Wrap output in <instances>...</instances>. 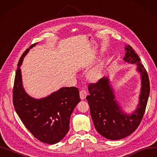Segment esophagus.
I'll return each instance as SVG.
<instances>
[{
  "label": "esophagus",
  "mask_w": 157,
  "mask_h": 157,
  "mask_svg": "<svg viewBox=\"0 0 157 157\" xmlns=\"http://www.w3.org/2000/svg\"><path fill=\"white\" fill-rule=\"evenodd\" d=\"M87 92L86 90H85V89H81L80 91V98H81V100H84L86 98V97L87 96Z\"/></svg>",
  "instance_id": "34e87169"
}]
</instances>
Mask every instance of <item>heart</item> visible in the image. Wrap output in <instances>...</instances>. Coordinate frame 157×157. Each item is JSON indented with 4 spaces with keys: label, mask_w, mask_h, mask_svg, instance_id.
<instances>
[{
    "label": "heart",
    "mask_w": 157,
    "mask_h": 157,
    "mask_svg": "<svg viewBox=\"0 0 157 157\" xmlns=\"http://www.w3.org/2000/svg\"><path fill=\"white\" fill-rule=\"evenodd\" d=\"M100 75V67H96L93 68L92 70L90 71L88 73V77L90 78L91 80H97Z\"/></svg>",
    "instance_id": "b5f03b06"
}]
</instances>
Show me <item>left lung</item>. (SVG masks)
<instances>
[{"label":"left lung","instance_id":"8db88e82","mask_svg":"<svg viewBox=\"0 0 157 157\" xmlns=\"http://www.w3.org/2000/svg\"><path fill=\"white\" fill-rule=\"evenodd\" d=\"M124 61L137 65L141 75V90L137 109L131 115L124 113L115 100L113 89L108 78H101L96 83H90V94L86 100L96 131L105 138L117 140L129 136L137 129L145 112L150 93V82L141 59L131 45L125 47Z\"/></svg>","mask_w":157,"mask_h":157}]
</instances>
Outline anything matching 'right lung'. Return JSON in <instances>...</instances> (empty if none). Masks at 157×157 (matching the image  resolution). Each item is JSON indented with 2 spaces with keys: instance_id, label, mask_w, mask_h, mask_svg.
I'll return each mask as SVG.
<instances>
[{
  "instance_id": "add662e5",
  "label": "right lung",
  "mask_w": 157,
  "mask_h": 157,
  "mask_svg": "<svg viewBox=\"0 0 157 157\" xmlns=\"http://www.w3.org/2000/svg\"><path fill=\"white\" fill-rule=\"evenodd\" d=\"M37 44L25 51L18 61L12 99L17 114L33 137L52 145L60 141L68 133L71 116L80 98L76 87H63L39 100L32 98L25 92L20 66L29 49Z\"/></svg>"
}]
</instances>
